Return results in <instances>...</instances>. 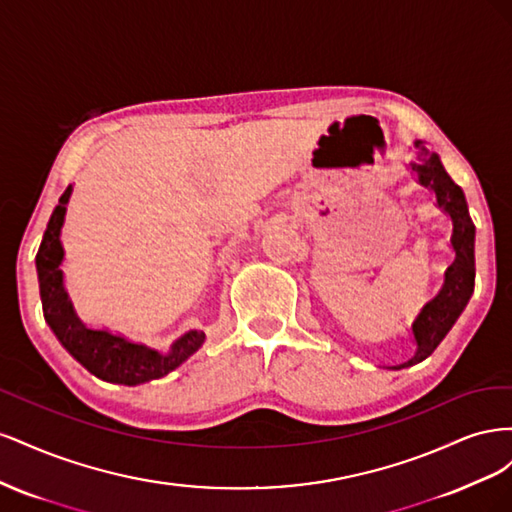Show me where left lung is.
Segmentation results:
<instances>
[{
    "label": "left lung",
    "instance_id": "left-lung-1",
    "mask_svg": "<svg viewBox=\"0 0 512 512\" xmlns=\"http://www.w3.org/2000/svg\"><path fill=\"white\" fill-rule=\"evenodd\" d=\"M418 158L412 162V170H416L418 181L436 192L438 205L451 215L453 220V250L455 262L446 269L444 286L436 299H431L423 312L418 314L416 322L412 324L414 339H416V354L408 363H401L395 369L408 367L414 363H421L423 359L440 346L446 333L451 331L455 320L468 305L472 292H474V222L468 213L466 196H463L459 185L448 177L440 158L436 153H429L423 147V141H416Z\"/></svg>",
    "mask_w": 512,
    "mask_h": 512
}]
</instances>
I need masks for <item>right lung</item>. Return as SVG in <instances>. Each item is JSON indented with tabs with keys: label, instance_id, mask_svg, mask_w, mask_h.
I'll list each match as a JSON object with an SVG mask.
<instances>
[{
	"label": "right lung",
	"instance_id": "right-lung-1",
	"mask_svg": "<svg viewBox=\"0 0 512 512\" xmlns=\"http://www.w3.org/2000/svg\"><path fill=\"white\" fill-rule=\"evenodd\" d=\"M70 188L61 194L49 226L44 230L40 250L36 254V269L40 282L42 312L49 327L57 335L64 348L91 374L119 384H141L166 376L168 371L179 367L190 354H194L205 342L203 331H188L181 335L168 352H158L143 344H134L130 339L111 333L106 329L87 327L76 318L72 303L64 290L61 277V258L64 250L59 243V230L64 224Z\"/></svg>",
	"mask_w": 512,
	"mask_h": 512
}]
</instances>
